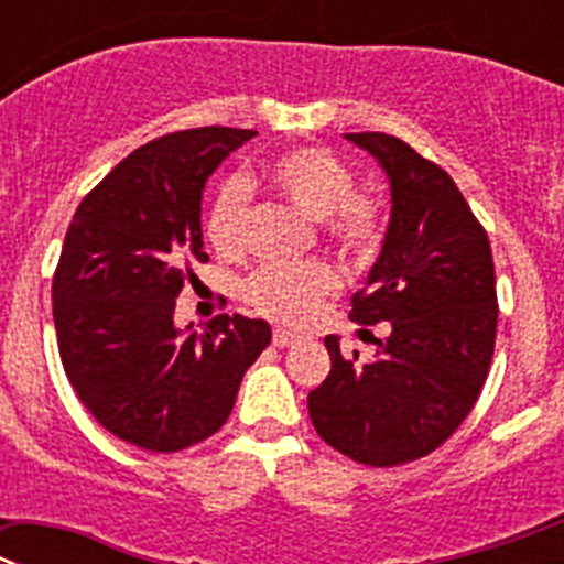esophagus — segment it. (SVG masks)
<instances>
[{"mask_svg": "<svg viewBox=\"0 0 564 564\" xmlns=\"http://www.w3.org/2000/svg\"><path fill=\"white\" fill-rule=\"evenodd\" d=\"M272 343H275L278 348H289V345L297 343V337L289 332H283V328H275V332H272Z\"/></svg>", "mask_w": 564, "mask_h": 564, "instance_id": "obj_1", "label": "esophagus"}]
</instances>
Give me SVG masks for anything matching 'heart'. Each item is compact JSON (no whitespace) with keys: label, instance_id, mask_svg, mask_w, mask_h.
Returning <instances> with one entry per match:
<instances>
[{"label":"heart","instance_id":"obj_1","mask_svg":"<svg viewBox=\"0 0 564 564\" xmlns=\"http://www.w3.org/2000/svg\"><path fill=\"white\" fill-rule=\"evenodd\" d=\"M267 182L278 196L319 219L323 236L343 256H365L382 236L377 202L354 194V174L343 160L326 149H292L278 154L267 169ZM250 219V185L241 176H230L213 194L205 216L207 241L219 256L230 258L245 247ZM337 275L326 263H270L252 272L245 283V297L263 317L297 326L334 292Z\"/></svg>","mask_w":564,"mask_h":564}]
</instances>
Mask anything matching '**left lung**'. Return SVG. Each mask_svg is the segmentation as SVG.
I'll list each match as a JSON object with an SVG mask.
<instances>
[{
    "mask_svg": "<svg viewBox=\"0 0 564 564\" xmlns=\"http://www.w3.org/2000/svg\"><path fill=\"white\" fill-rule=\"evenodd\" d=\"M382 165L390 225L348 317L390 323L377 357H345L326 337L332 370L308 393L317 435L365 466H399L438 449L478 402L497 337L489 236L453 176L399 137L345 134Z\"/></svg>",
    "mask_w": 564,
    "mask_h": 564,
    "instance_id": "8db88e82",
    "label": "left lung"
}]
</instances>
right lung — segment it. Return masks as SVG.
<instances>
[{"label": "right lung", "instance_id": "1", "mask_svg": "<svg viewBox=\"0 0 564 564\" xmlns=\"http://www.w3.org/2000/svg\"><path fill=\"white\" fill-rule=\"evenodd\" d=\"M258 131L205 126L140 145L84 196L53 278L58 354L84 408L149 453H180L230 415L270 323L219 314L174 326L202 250V191Z\"/></svg>", "mask_w": 564, "mask_h": 564}]
</instances>
